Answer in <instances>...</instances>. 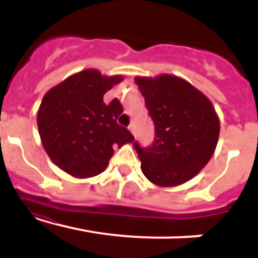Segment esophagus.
I'll return each mask as SVG.
<instances>
[{
    "instance_id": "34e87169",
    "label": "esophagus",
    "mask_w": 258,
    "mask_h": 258,
    "mask_svg": "<svg viewBox=\"0 0 258 258\" xmlns=\"http://www.w3.org/2000/svg\"><path fill=\"white\" fill-rule=\"evenodd\" d=\"M128 130L132 132V135H135V133H136V126H135V123L131 122V125L128 126Z\"/></svg>"
}]
</instances>
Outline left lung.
Listing matches in <instances>:
<instances>
[{
	"mask_svg": "<svg viewBox=\"0 0 258 258\" xmlns=\"http://www.w3.org/2000/svg\"><path fill=\"white\" fill-rule=\"evenodd\" d=\"M135 82L155 125L149 148L135 142L142 172L159 186L188 182L206 166L220 136L211 100L185 80L170 74L137 76Z\"/></svg>",
	"mask_w": 258,
	"mask_h": 258,
	"instance_id": "obj_1",
	"label": "left lung"
}]
</instances>
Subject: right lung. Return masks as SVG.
Returning a JSON list of instances; mask_svg holds the SVG:
<instances>
[{"mask_svg":"<svg viewBox=\"0 0 258 258\" xmlns=\"http://www.w3.org/2000/svg\"><path fill=\"white\" fill-rule=\"evenodd\" d=\"M121 75L106 76L97 69L74 74L44 94L37 111V126L49 159L76 178H90L105 170L114 147L135 137L116 120L122 106L103 97Z\"/></svg>","mask_w":258,"mask_h":258,"instance_id":"obj_1","label":"right lung"}]
</instances>
